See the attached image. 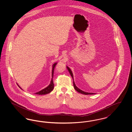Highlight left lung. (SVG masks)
<instances>
[{"mask_svg": "<svg viewBox=\"0 0 132 132\" xmlns=\"http://www.w3.org/2000/svg\"><path fill=\"white\" fill-rule=\"evenodd\" d=\"M67 68L68 69V71H69V73H70V75L71 76H72V78H73V73H72V71L71 70V69L69 68L68 67H67ZM73 85H74V87L75 88V89L78 92V93H81V94H95L94 93H87V92H84V91H82V90L81 89H79V88H77V86L75 85V82H73Z\"/></svg>", "mask_w": 132, "mask_h": 132, "instance_id": "1", "label": "left lung"}]
</instances>
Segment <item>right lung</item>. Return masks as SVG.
Returning a JSON list of instances; mask_svg holds the SVG:
<instances>
[{"instance_id":"add662e5","label":"right lung","mask_w":132,"mask_h":132,"mask_svg":"<svg viewBox=\"0 0 132 132\" xmlns=\"http://www.w3.org/2000/svg\"><path fill=\"white\" fill-rule=\"evenodd\" d=\"M57 63H55L53 65V67H52V79L50 82V84L49 85V86L48 87H47L46 88H45L44 89L41 90L39 92H38L37 93H35V94H38V95H43V94H47L50 93L53 89L54 88V84L53 82V73H54V68L56 65ZM19 87V85H18ZM19 88H20L19 87ZM22 89V88H21Z\"/></svg>"}]
</instances>
